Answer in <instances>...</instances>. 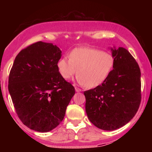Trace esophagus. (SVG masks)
Instances as JSON below:
<instances>
[{"mask_svg": "<svg viewBox=\"0 0 152 152\" xmlns=\"http://www.w3.org/2000/svg\"><path fill=\"white\" fill-rule=\"evenodd\" d=\"M75 90H76V92H80L81 91V89L79 88H77V87H75Z\"/></svg>", "mask_w": 152, "mask_h": 152, "instance_id": "esophagus-1", "label": "esophagus"}]
</instances>
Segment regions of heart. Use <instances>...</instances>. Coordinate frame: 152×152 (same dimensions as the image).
Listing matches in <instances>:
<instances>
[{
    "mask_svg": "<svg viewBox=\"0 0 152 152\" xmlns=\"http://www.w3.org/2000/svg\"><path fill=\"white\" fill-rule=\"evenodd\" d=\"M115 60L111 53L96 48H75L69 57L64 56L57 63L58 73L64 79H70L77 74V81L87 88H95L106 81L112 71Z\"/></svg>",
    "mask_w": 152,
    "mask_h": 152,
    "instance_id": "obj_1",
    "label": "heart"
}]
</instances>
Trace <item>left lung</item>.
Wrapping results in <instances>:
<instances>
[{
  "label": "left lung",
  "mask_w": 152,
  "mask_h": 152,
  "mask_svg": "<svg viewBox=\"0 0 152 152\" xmlns=\"http://www.w3.org/2000/svg\"><path fill=\"white\" fill-rule=\"evenodd\" d=\"M111 50L115 63L109 77L99 86L83 92L88 119L106 131L126 124L137 114L142 100L139 64L126 48Z\"/></svg>",
  "instance_id": "obj_1"
}]
</instances>
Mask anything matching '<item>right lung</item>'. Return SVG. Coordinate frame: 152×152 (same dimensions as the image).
Wrapping results in <instances>:
<instances>
[{
  "instance_id": "right-lung-1",
  "label": "right lung",
  "mask_w": 152,
  "mask_h": 152,
  "mask_svg": "<svg viewBox=\"0 0 152 152\" xmlns=\"http://www.w3.org/2000/svg\"><path fill=\"white\" fill-rule=\"evenodd\" d=\"M61 50L52 43H32L15 57L8 91L15 112L24 125L49 132L64 119L75 88L61 76L57 63Z\"/></svg>"
}]
</instances>
